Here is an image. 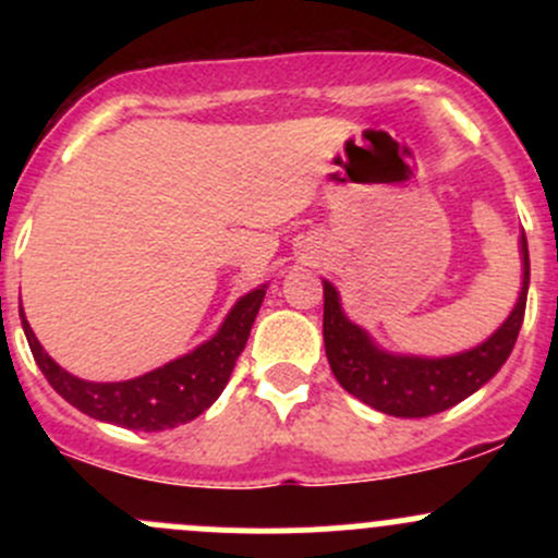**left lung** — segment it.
<instances>
[{"label":"left lung","mask_w":558,"mask_h":558,"mask_svg":"<svg viewBox=\"0 0 558 558\" xmlns=\"http://www.w3.org/2000/svg\"><path fill=\"white\" fill-rule=\"evenodd\" d=\"M519 253L521 291L513 311L492 337L451 356L386 351L367 329L348 318L340 291L324 280V348L337 384L369 408L397 418H426L442 413L486 386L508 362L526 311L529 247L523 232Z\"/></svg>","instance_id":"8db88e82"}]
</instances>
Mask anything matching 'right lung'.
<instances>
[{
  "label": "right lung",
  "instance_id": "obj_1",
  "mask_svg": "<svg viewBox=\"0 0 558 558\" xmlns=\"http://www.w3.org/2000/svg\"><path fill=\"white\" fill-rule=\"evenodd\" d=\"M264 294H267V283L240 296L227 318L221 320L216 335L196 345L194 351L183 353L140 378L116 380V384H97V380H83L66 373L39 345L24 307H21V324H24V335L29 340L37 367L43 369L56 393H61L72 408L97 421L126 426V429L161 432L178 424H189L221 397L232 378L234 362L243 353Z\"/></svg>",
  "mask_w": 558,
  "mask_h": 558
}]
</instances>
